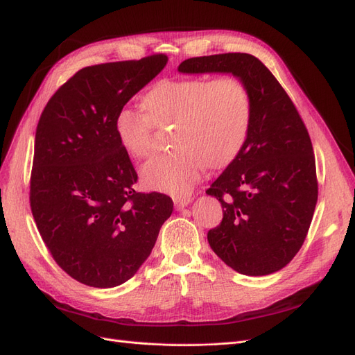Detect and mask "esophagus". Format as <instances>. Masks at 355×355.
Returning <instances> with one entry per match:
<instances>
[{
    "mask_svg": "<svg viewBox=\"0 0 355 355\" xmlns=\"http://www.w3.org/2000/svg\"><path fill=\"white\" fill-rule=\"evenodd\" d=\"M192 201V197L191 196H182V197H179V196H176V197H173V202H175V207L178 209V210H180V209H184V207H187L188 204Z\"/></svg>",
    "mask_w": 355,
    "mask_h": 355,
    "instance_id": "obj_1",
    "label": "esophagus"
}]
</instances>
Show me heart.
<instances>
[{"label": "heart", "mask_w": 355, "mask_h": 355, "mask_svg": "<svg viewBox=\"0 0 355 355\" xmlns=\"http://www.w3.org/2000/svg\"><path fill=\"white\" fill-rule=\"evenodd\" d=\"M145 114L123 106L114 116V135L133 158L153 151V124L175 123V149L158 154L141 170L151 191L187 196L206 164L219 167L239 154L252 120L245 85L232 77L182 78L157 83L142 101Z\"/></svg>", "instance_id": "heart-1"}]
</instances>
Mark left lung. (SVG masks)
Here are the masks:
<instances>
[{"label":"left lung","instance_id":"1","mask_svg":"<svg viewBox=\"0 0 355 355\" xmlns=\"http://www.w3.org/2000/svg\"><path fill=\"white\" fill-rule=\"evenodd\" d=\"M178 71L232 73L249 90V133L206 191L223 209L207 240L240 274L280 271L302 247L318 197L313 144L302 118L271 71L247 53L191 58Z\"/></svg>","mask_w":355,"mask_h":355}]
</instances>
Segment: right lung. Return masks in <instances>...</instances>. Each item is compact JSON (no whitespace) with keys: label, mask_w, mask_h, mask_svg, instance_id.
Segmentation results:
<instances>
[{"label":"right lung","mask_w":355,"mask_h":355,"mask_svg":"<svg viewBox=\"0 0 355 355\" xmlns=\"http://www.w3.org/2000/svg\"><path fill=\"white\" fill-rule=\"evenodd\" d=\"M166 55L80 69L51 96L35 133L31 210L53 259L85 286L110 288L151 254L173 201L135 191L114 135L118 110L163 71Z\"/></svg>","instance_id":"1"}]
</instances>
